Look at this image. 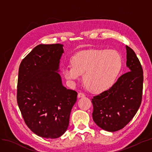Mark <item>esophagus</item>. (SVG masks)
I'll list each match as a JSON object with an SVG mask.
<instances>
[{
	"label": "esophagus",
	"instance_id": "obj_1",
	"mask_svg": "<svg viewBox=\"0 0 152 152\" xmlns=\"http://www.w3.org/2000/svg\"><path fill=\"white\" fill-rule=\"evenodd\" d=\"M84 96H85V94L83 93H78V98H83Z\"/></svg>",
	"mask_w": 152,
	"mask_h": 152
}]
</instances>
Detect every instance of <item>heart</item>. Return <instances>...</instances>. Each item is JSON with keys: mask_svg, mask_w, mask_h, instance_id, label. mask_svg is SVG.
<instances>
[{"mask_svg": "<svg viewBox=\"0 0 152 152\" xmlns=\"http://www.w3.org/2000/svg\"><path fill=\"white\" fill-rule=\"evenodd\" d=\"M71 62L72 65L63 69L65 79L74 82L80 80L84 73L86 85L95 93L110 88L115 81L122 65L120 54L106 49L82 50L73 55Z\"/></svg>", "mask_w": 152, "mask_h": 152, "instance_id": "b5f03b06", "label": "heart"}]
</instances>
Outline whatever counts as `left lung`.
<instances>
[{
  "label": "left lung",
  "instance_id": "obj_1",
  "mask_svg": "<svg viewBox=\"0 0 152 152\" xmlns=\"http://www.w3.org/2000/svg\"><path fill=\"white\" fill-rule=\"evenodd\" d=\"M129 71L118 78L110 88L92 99L93 118L103 130L115 132L129 122L142 101L143 71L134 51L126 45Z\"/></svg>",
  "mask_w": 152,
  "mask_h": 152
}]
</instances>
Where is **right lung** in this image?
Segmentation results:
<instances>
[{
  "mask_svg": "<svg viewBox=\"0 0 152 152\" xmlns=\"http://www.w3.org/2000/svg\"><path fill=\"white\" fill-rule=\"evenodd\" d=\"M63 45L40 44L23 59L18 72L17 103L30 129L42 137L62 136L69 125L76 91L63 86L58 72Z\"/></svg>",
  "mask_w": 152,
  "mask_h": 152,
  "instance_id": "1",
  "label": "right lung"
}]
</instances>
